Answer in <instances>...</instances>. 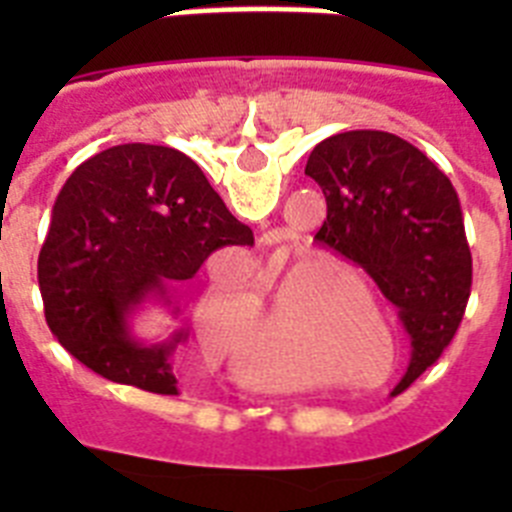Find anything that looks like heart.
I'll return each mask as SVG.
<instances>
[{
    "label": "heart",
    "instance_id": "1",
    "mask_svg": "<svg viewBox=\"0 0 512 512\" xmlns=\"http://www.w3.org/2000/svg\"><path fill=\"white\" fill-rule=\"evenodd\" d=\"M284 269V264L277 266V271L274 274H279V271ZM225 292H230L228 284H217L215 287V295H225ZM269 328H282V318L279 315H274L269 323ZM330 338L333 341H356V323L354 318H341L336 320V325L330 328ZM207 343H210V351H217V343L215 338H207ZM225 359L230 361L233 366H238L243 372V377L248 379V382L253 384H269V387H279V390H297V387H307L310 384V377H307V372L302 369L297 361L289 359L287 354H266V356H259L253 348L243 346V343H230V346H225Z\"/></svg>",
    "mask_w": 512,
    "mask_h": 512
}]
</instances>
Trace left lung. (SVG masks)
Here are the masks:
<instances>
[{
  "label": "left lung",
  "mask_w": 512,
  "mask_h": 512,
  "mask_svg": "<svg viewBox=\"0 0 512 512\" xmlns=\"http://www.w3.org/2000/svg\"><path fill=\"white\" fill-rule=\"evenodd\" d=\"M305 174L328 217L320 243L364 266L410 336L402 387L449 346L472 289L459 197L423 151L384 130H346L312 148Z\"/></svg>",
  "instance_id": "left-lung-1"
}]
</instances>
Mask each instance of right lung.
I'll return each instance as SVG.
<instances>
[{"mask_svg": "<svg viewBox=\"0 0 512 512\" xmlns=\"http://www.w3.org/2000/svg\"><path fill=\"white\" fill-rule=\"evenodd\" d=\"M253 233L228 212L192 158L169 146L125 143L97 153L63 184L38 259L45 320L71 356L104 379L179 395L166 341L133 333L146 302L179 315L176 284L212 251L248 246Z\"/></svg>", "mask_w": 512, "mask_h": 512, "instance_id": "obj_1", "label": "right lung"}]
</instances>
